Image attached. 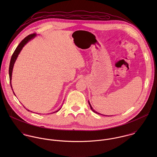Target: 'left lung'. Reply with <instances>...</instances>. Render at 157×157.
Here are the masks:
<instances>
[{"instance_id": "8db88e82", "label": "left lung", "mask_w": 157, "mask_h": 157, "mask_svg": "<svg viewBox=\"0 0 157 157\" xmlns=\"http://www.w3.org/2000/svg\"><path fill=\"white\" fill-rule=\"evenodd\" d=\"M88 103H89V105H90V109H91V110L93 111L94 112H95V113H98V114H100V113H98V112H96V111H95L94 109H93V108H92V107L91 106V105H90V101H88ZM101 115H103V114H101ZM107 116V115H106Z\"/></svg>"}]
</instances>
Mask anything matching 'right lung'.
I'll return each mask as SVG.
<instances>
[{"instance_id": "add662e5", "label": "right lung", "mask_w": 157, "mask_h": 157, "mask_svg": "<svg viewBox=\"0 0 157 157\" xmlns=\"http://www.w3.org/2000/svg\"><path fill=\"white\" fill-rule=\"evenodd\" d=\"M36 36V34H29V36H28L27 37H26L23 40H22V42L19 44V45L17 46V47L16 48V49H15L14 53L12 55V57H11V60H10V67H9V75H10V85H11V89L13 90L12 88V85H11V78H12V72H13V69L14 67V63L19 54V53L21 52V50L22 49L23 47L26 45L29 40H31V39H33V38H34ZM13 93L15 95L14 91H13ZM25 108V107H24ZM27 111H29L28 109H26ZM59 111V110H58ZM58 111H56L54 112H58Z\"/></svg>"}]
</instances>
